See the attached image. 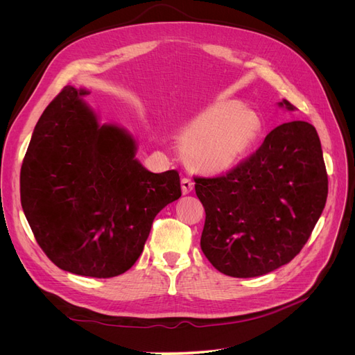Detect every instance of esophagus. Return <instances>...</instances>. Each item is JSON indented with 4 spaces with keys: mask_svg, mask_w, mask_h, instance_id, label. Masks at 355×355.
<instances>
[{
    "mask_svg": "<svg viewBox=\"0 0 355 355\" xmlns=\"http://www.w3.org/2000/svg\"><path fill=\"white\" fill-rule=\"evenodd\" d=\"M182 192L184 194H189V192L194 189V180H192L191 178H182Z\"/></svg>",
    "mask_w": 355,
    "mask_h": 355,
    "instance_id": "esophagus-1",
    "label": "esophagus"
}]
</instances>
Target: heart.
Segmentation results:
<instances>
[{
    "mask_svg": "<svg viewBox=\"0 0 355 355\" xmlns=\"http://www.w3.org/2000/svg\"><path fill=\"white\" fill-rule=\"evenodd\" d=\"M261 132V120L239 102L211 105L180 135L184 154L191 166L209 171L231 167Z\"/></svg>",
    "mask_w": 355,
    "mask_h": 355,
    "instance_id": "heart-1",
    "label": "heart"
}]
</instances>
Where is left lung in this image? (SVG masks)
I'll use <instances>...</instances> for the list:
<instances>
[{"label":"left lung","mask_w":355,"mask_h":355,"mask_svg":"<svg viewBox=\"0 0 355 355\" xmlns=\"http://www.w3.org/2000/svg\"><path fill=\"white\" fill-rule=\"evenodd\" d=\"M288 111L286 99L278 103ZM206 210L201 250L225 275L259 277L302 250L327 200V171L315 127H275L249 158L216 178H194Z\"/></svg>","instance_id":"8db88e82"}]
</instances>
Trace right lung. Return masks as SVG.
<instances>
[{
    "mask_svg": "<svg viewBox=\"0 0 355 355\" xmlns=\"http://www.w3.org/2000/svg\"><path fill=\"white\" fill-rule=\"evenodd\" d=\"M67 85L32 133L20 168V201L49 259L84 277H116L135 265L154 218L182 196L176 170L151 173L123 128L98 123Z\"/></svg>",
    "mask_w": 355,
    "mask_h": 355,
    "instance_id": "obj_1",
    "label": "right lung"
}]
</instances>
